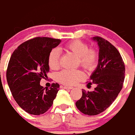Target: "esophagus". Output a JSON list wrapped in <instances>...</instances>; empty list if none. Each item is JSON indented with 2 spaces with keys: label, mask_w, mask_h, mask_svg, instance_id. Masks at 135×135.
Returning <instances> with one entry per match:
<instances>
[{
  "label": "esophagus",
  "mask_w": 135,
  "mask_h": 135,
  "mask_svg": "<svg viewBox=\"0 0 135 135\" xmlns=\"http://www.w3.org/2000/svg\"><path fill=\"white\" fill-rule=\"evenodd\" d=\"M63 88L65 89H73V86H65Z\"/></svg>",
  "instance_id": "34e87169"
}]
</instances>
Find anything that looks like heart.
Wrapping results in <instances>:
<instances>
[{
  "label": "heart",
  "mask_w": 135,
  "mask_h": 135,
  "mask_svg": "<svg viewBox=\"0 0 135 135\" xmlns=\"http://www.w3.org/2000/svg\"><path fill=\"white\" fill-rule=\"evenodd\" d=\"M66 51L72 53L78 58V63L86 70H92L98 63V53L94 49H89L87 44L75 40L65 46ZM60 51L54 49L51 51L48 57V65L51 70L59 69L60 65ZM84 78V74L79 70H65L58 74L57 79L63 84L71 86Z\"/></svg>",
  "instance_id": "obj_1"
}]
</instances>
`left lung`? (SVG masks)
<instances>
[{
  "instance_id": "1",
  "label": "left lung",
  "mask_w": 135,
  "mask_h": 135,
  "mask_svg": "<svg viewBox=\"0 0 135 135\" xmlns=\"http://www.w3.org/2000/svg\"><path fill=\"white\" fill-rule=\"evenodd\" d=\"M99 46V61L90 76V82L97 86L93 91L82 90V97L75 103L85 115H98L105 110L117 97L123 87L125 65L117 49L99 36L92 38Z\"/></svg>"
}]
</instances>
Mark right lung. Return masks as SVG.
I'll return each mask as SVG.
<instances>
[{"label": "right lung", "mask_w": 135, "mask_h": 135, "mask_svg": "<svg viewBox=\"0 0 135 135\" xmlns=\"http://www.w3.org/2000/svg\"><path fill=\"white\" fill-rule=\"evenodd\" d=\"M60 42V39L37 37L20 44L11 54L6 71L8 86L17 104L30 114L46 113L57 96V83L45 89L40 81L47 77L49 54Z\"/></svg>", "instance_id": "add662e5"}]
</instances>
